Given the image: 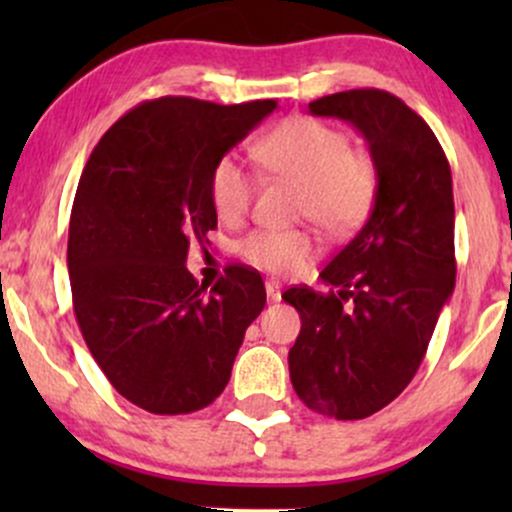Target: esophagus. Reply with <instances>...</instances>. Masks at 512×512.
I'll return each mask as SVG.
<instances>
[{
    "mask_svg": "<svg viewBox=\"0 0 512 512\" xmlns=\"http://www.w3.org/2000/svg\"><path fill=\"white\" fill-rule=\"evenodd\" d=\"M264 289H267L269 301H279V298H281V286H279V281L267 279V284H264Z\"/></svg>",
    "mask_w": 512,
    "mask_h": 512,
    "instance_id": "34e87169",
    "label": "esophagus"
}]
</instances>
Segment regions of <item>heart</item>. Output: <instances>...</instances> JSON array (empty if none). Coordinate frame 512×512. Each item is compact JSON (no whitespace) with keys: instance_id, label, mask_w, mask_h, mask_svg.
<instances>
[{"instance_id":"1","label":"heart","mask_w":512,"mask_h":512,"mask_svg":"<svg viewBox=\"0 0 512 512\" xmlns=\"http://www.w3.org/2000/svg\"><path fill=\"white\" fill-rule=\"evenodd\" d=\"M252 156L272 178L298 185V216L330 236H346L368 219L378 195V166L363 149L349 146L342 129L289 117L252 146ZM255 182L238 158L221 156L209 173V199L226 223L245 219ZM240 257L269 274H296L313 260L315 240L308 231H255L240 240Z\"/></svg>"}]
</instances>
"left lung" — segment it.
Returning a JSON list of instances; mask_svg holds the SVG:
<instances>
[{"label":"left lung","instance_id":"left-lung-1","mask_svg":"<svg viewBox=\"0 0 512 512\" xmlns=\"http://www.w3.org/2000/svg\"><path fill=\"white\" fill-rule=\"evenodd\" d=\"M308 108L351 122L380 178L368 221L322 269L332 289L281 296L301 315L293 390L317 414L354 421L402 395L455 289L452 175L424 117L392 93L351 88Z\"/></svg>","mask_w":512,"mask_h":512}]
</instances>
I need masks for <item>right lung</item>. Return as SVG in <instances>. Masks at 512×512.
<instances>
[{"instance_id":"obj_1","label":"right lung","mask_w":512,"mask_h":512,"mask_svg":"<svg viewBox=\"0 0 512 512\" xmlns=\"http://www.w3.org/2000/svg\"><path fill=\"white\" fill-rule=\"evenodd\" d=\"M274 108L272 98L144 101L81 173L67 240L76 322L110 385L151 414L209 407L267 303L255 269L231 264L207 289L185 260L216 228L211 168Z\"/></svg>"}]
</instances>
